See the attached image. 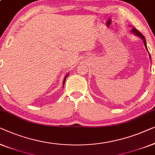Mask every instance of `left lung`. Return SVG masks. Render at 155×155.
<instances>
[{
    "mask_svg": "<svg viewBox=\"0 0 155 155\" xmlns=\"http://www.w3.org/2000/svg\"><path fill=\"white\" fill-rule=\"evenodd\" d=\"M132 32L133 33H134V34H136V35H137V36H138L139 37H140L141 38L143 39V42H144V43H145V46L146 47V48H147V44H146V40H145V36H143V35L140 33V31H138V30H137L136 28H134V29H132Z\"/></svg>",
    "mask_w": 155,
    "mask_h": 155,
    "instance_id": "left-lung-1",
    "label": "left lung"
}]
</instances>
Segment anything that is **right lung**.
Instances as JSON below:
<instances>
[{
  "label": "right lung",
  "mask_w": 155,
  "mask_h": 155,
  "mask_svg": "<svg viewBox=\"0 0 155 155\" xmlns=\"http://www.w3.org/2000/svg\"><path fill=\"white\" fill-rule=\"evenodd\" d=\"M68 75L69 74H67V75H66V77H64V81H63V86H64V83H65V81H66V78L68 77Z\"/></svg>",
  "instance_id": "right-lung-1"
}]
</instances>
